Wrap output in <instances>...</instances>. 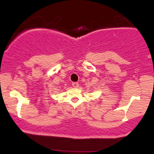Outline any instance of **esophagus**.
Masks as SVG:
<instances>
[{
    "instance_id": "obj_1",
    "label": "esophagus",
    "mask_w": 154,
    "mask_h": 154,
    "mask_svg": "<svg viewBox=\"0 0 154 154\" xmlns=\"http://www.w3.org/2000/svg\"><path fill=\"white\" fill-rule=\"evenodd\" d=\"M79 83H76V82H73L72 83V85H73V87H74V88H78L79 87Z\"/></svg>"
}]
</instances>
